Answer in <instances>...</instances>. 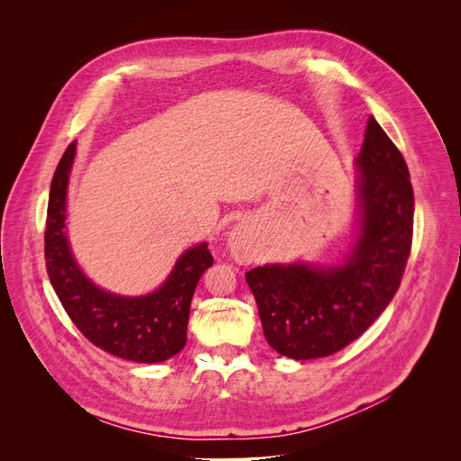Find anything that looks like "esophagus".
Segmentation results:
<instances>
[{
  "label": "esophagus",
  "mask_w": 461,
  "mask_h": 461,
  "mask_svg": "<svg viewBox=\"0 0 461 461\" xmlns=\"http://www.w3.org/2000/svg\"><path fill=\"white\" fill-rule=\"evenodd\" d=\"M229 252L239 263H249L254 259V240L246 225L234 227L229 236Z\"/></svg>",
  "instance_id": "1"
}]
</instances>
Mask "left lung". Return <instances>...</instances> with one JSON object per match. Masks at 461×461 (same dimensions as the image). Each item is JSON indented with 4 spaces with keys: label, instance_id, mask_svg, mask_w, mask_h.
Listing matches in <instances>:
<instances>
[{
    "label": "left lung",
    "instance_id": "obj_1",
    "mask_svg": "<svg viewBox=\"0 0 461 461\" xmlns=\"http://www.w3.org/2000/svg\"><path fill=\"white\" fill-rule=\"evenodd\" d=\"M361 227L340 265H263L246 273L269 346L325 357L359 339L402 283L413 239V188L400 149L373 117L356 159Z\"/></svg>",
    "mask_w": 461,
    "mask_h": 461
}]
</instances>
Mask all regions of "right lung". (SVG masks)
Here are the masks:
<instances>
[{"instance_id":"1","label":"right lung","mask_w":461,"mask_h":461,"mask_svg":"<svg viewBox=\"0 0 461 461\" xmlns=\"http://www.w3.org/2000/svg\"><path fill=\"white\" fill-rule=\"evenodd\" d=\"M75 149L77 142L68 144L51 180L44 234L50 283L67 315L94 346L138 364L169 359L186 344L194 290L213 258L205 242L186 249L169 278L148 296H117L92 285L77 265L63 230Z\"/></svg>"}]
</instances>
